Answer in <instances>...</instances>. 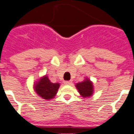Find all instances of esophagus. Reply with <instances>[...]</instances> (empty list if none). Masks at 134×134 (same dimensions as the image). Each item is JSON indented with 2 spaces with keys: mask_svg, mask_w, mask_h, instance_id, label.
<instances>
[{
  "mask_svg": "<svg viewBox=\"0 0 134 134\" xmlns=\"http://www.w3.org/2000/svg\"><path fill=\"white\" fill-rule=\"evenodd\" d=\"M64 83H65V85H71L72 82H71V81H66Z\"/></svg>",
  "mask_w": 134,
  "mask_h": 134,
  "instance_id": "34e87169",
  "label": "esophagus"
}]
</instances>
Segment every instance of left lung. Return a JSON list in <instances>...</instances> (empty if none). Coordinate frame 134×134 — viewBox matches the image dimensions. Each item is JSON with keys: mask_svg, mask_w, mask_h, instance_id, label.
Instances as JSON below:
<instances>
[{"mask_svg": "<svg viewBox=\"0 0 134 134\" xmlns=\"http://www.w3.org/2000/svg\"><path fill=\"white\" fill-rule=\"evenodd\" d=\"M76 88L83 97H90L94 92L93 83L87 78L81 83L76 84Z\"/></svg>", "mask_w": 134, "mask_h": 134, "instance_id": "left-lung-1", "label": "left lung"}]
</instances>
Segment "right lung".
Listing matches in <instances>:
<instances>
[{"mask_svg":"<svg viewBox=\"0 0 134 134\" xmlns=\"http://www.w3.org/2000/svg\"><path fill=\"white\" fill-rule=\"evenodd\" d=\"M60 86L58 83H51L47 76H44L34 84V88L35 91L40 97L46 100H49L55 96Z\"/></svg>","mask_w":134,"mask_h":134,"instance_id":"obj_1","label":"right lung"}]
</instances>
